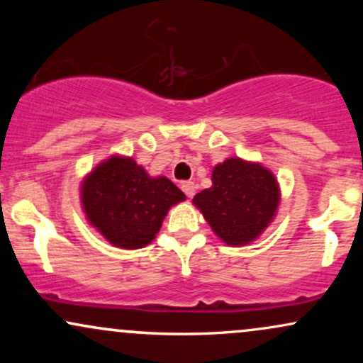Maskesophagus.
<instances>
[{
  "mask_svg": "<svg viewBox=\"0 0 363 363\" xmlns=\"http://www.w3.org/2000/svg\"><path fill=\"white\" fill-rule=\"evenodd\" d=\"M181 189L184 191V194L187 196V198H193V196H194V191H196V184H194V182H191V181L182 182Z\"/></svg>",
  "mask_w": 363,
  "mask_h": 363,
  "instance_id": "esophagus-1",
  "label": "esophagus"
}]
</instances>
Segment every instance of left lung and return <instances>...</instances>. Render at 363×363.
<instances>
[{
    "label": "left lung",
    "mask_w": 363,
    "mask_h": 363,
    "mask_svg": "<svg viewBox=\"0 0 363 363\" xmlns=\"http://www.w3.org/2000/svg\"><path fill=\"white\" fill-rule=\"evenodd\" d=\"M211 182L194 196V206L227 245L251 244L273 222L280 205L274 174L256 162L232 157L216 165Z\"/></svg>",
    "instance_id": "left-lung-1"
}]
</instances>
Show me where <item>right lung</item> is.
Here are the masks:
<instances>
[{
	"mask_svg": "<svg viewBox=\"0 0 363 363\" xmlns=\"http://www.w3.org/2000/svg\"><path fill=\"white\" fill-rule=\"evenodd\" d=\"M184 199L172 181L150 177L131 157H109L82 182L86 220L121 249H140L152 242L167 211Z\"/></svg>",
	"mask_w": 363,
	"mask_h": 363,
	"instance_id": "1",
	"label": "right lung"
}]
</instances>
